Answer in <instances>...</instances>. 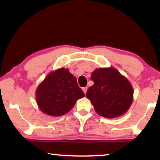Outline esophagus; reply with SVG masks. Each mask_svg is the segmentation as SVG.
<instances>
[{"label": "esophagus", "mask_w": 160, "mask_h": 160, "mask_svg": "<svg viewBox=\"0 0 160 160\" xmlns=\"http://www.w3.org/2000/svg\"><path fill=\"white\" fill-rule=\"evenodd\" d=\"M82 90H83V92H84V94H86L87 91V87H83Z\"/></svg>", "instance_id": "esophagus-1"}]
</instances>
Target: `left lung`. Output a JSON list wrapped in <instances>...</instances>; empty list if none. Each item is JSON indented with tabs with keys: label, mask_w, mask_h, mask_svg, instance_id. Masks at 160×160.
Wrapping results in <instances>:
<instances>
[{
	"label": "left lung",
	"mask_w": 160,
	"mask_h": 160,
	"mask_svg": "<svg viewBox=\"0 0 160 160\" xmlns=\"http://www.w3.org/2000/svg\"><path fill=\"white\" fill-rule=\"evenodd\" d=\"M94 85L87 92L95 110L102 117L113 119L124 114L132 103L133 88L128 78L113 67L100 68L91 74Z\"/></svg>",
	"instance_id": "1"
}]
</instances>
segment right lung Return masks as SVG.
I'll list each match as a JSON object with an SVG mask.
<instances>
[{"label":"right lung","mask_w":160,"mask_h":160,"mask_svg":"<svg viewBox=\"0 0 160 160\" xmlns=\"http://www.w3.org/2000/svg\"><path fill=\"white\" fill-rule=\"evenodd\" d=\"M83 97L76 77L64 68L50 72L36 90L39 109L52 117L65 114Z\"/></svg>","instance_id":"add662e5"}]
</instances>
